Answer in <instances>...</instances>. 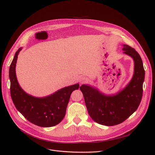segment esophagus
I'll use <instances>...</instances> for the list:
<instances>
[{"instance_id": "1", "label": "esophagus", "mask_w": 155, "mask_h": 155, "mask_svg": "<svg viewBox=\"0 0 155 155\" xmlns=\"http://www.w3.org/2000/svg\"><path fill=\"white\" fill-rule=\"evenodd\" d=\"M79 81H80V84H84V83H86L87 82L88 78L85 76H82V77H80Z\"/></svg>"}]
</instances>
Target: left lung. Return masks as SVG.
I'll return each mask as SVG.
<instances>
[{
	"label": "left lung",
	"mask_w": 155,
	"mask_h": 155,
	"mask_svg": "<svg viewBox=\"0 0 155 155\" xmlns=\"http://www.w3.org/2000/svg\"><path fill=\"white\" fill-rule=\"evenodd\" d=\"M124 53L134 61V71L131 82L118 94L106 95L87 85L80 87L88 114L96 123L107 126L120 124L137 110L142 99L145 71L140 55L135 49L123 45Z\"/></svg>",
	"instance_id": "8db88e82"
}]
</instances>
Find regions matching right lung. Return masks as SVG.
Returning a JSON list of instances; mask_svg holds the SVG:
<instances>
[{
	"instance_id": "obj_1",
	"label": "right lung",
	"mask_w": 155,
	"mask_h": 155,
	"mask_svg": "<svg viewBox=\"0 0 155 155\" xmlns=\"http://www.w3.org/2000/svg\"><path fill=\"white\" fill-rule=\"evenodd\" d=\"M22 48L16 51L9 67L11 95L13 103L22 116L31 123L41 127H51L59 124L66 114L72 92L79 88L77 84L63 88L43 98L32 97L21 88L15 75L18 56Z\"/></svg>"
}]
</instances>
